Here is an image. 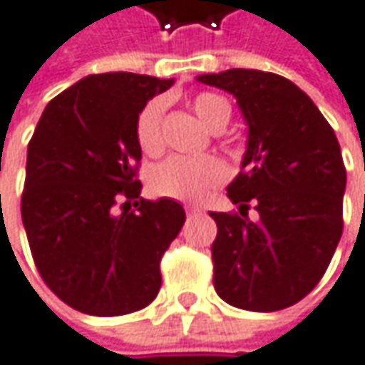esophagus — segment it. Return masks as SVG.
<instances>
[{
    "mask_svg": "<svg viewBox=\"0 0 365 365\" xmlns=\"http://www.w3.org/2000/svg\"><path fill=\"white\" fill-rule=\"evenodd\" d=\"M185 212H187V216H194V214L202 212V208L200 206H185Z\"/></svg>",
    "mask_w": 365,
    "mask_h": 365,
    "instance_id": "1",
    "label": "esophagus"
}]
</instances>
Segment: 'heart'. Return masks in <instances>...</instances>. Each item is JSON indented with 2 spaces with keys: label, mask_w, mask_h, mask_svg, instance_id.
<instances>
[{
  "label": "heart",
  "mask_w": 365,
  "mask_h": 365,
  "mask_svg": "<svg viewBox=\"0 0 365 365\" xmlns=\"http://www.w3.org/2000/svg\"><path fill=\"white\" fill-rule=\"evenodd\" d=\"M190 103L198 114V118L212 130L225 128L230 120V103L214 91H198L196 96H192ZM163 114H165L163 100L147 102L136 114V145L149 157H157L163 151ZM227 178H229V169L214 155H198V157L175 155L153 169L149 185L157 196L163 198L200 202Z\"/></svg>",
  "instance_id": "b5f03b06"
}]
</instances>
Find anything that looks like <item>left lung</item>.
Returning <instances> with one entry per match:
<instances>
[{
  "mask_svg": "<svg viewBox=\"0 0 365 365\" xmlns=\"http://www.w3.org/2000/svg\"><path fill=\"white\" fill-rule=\"evenodd\" d=\"M198 79L230 91L249 124L243 169L227 187L239 212H210L214 290L237 309H288L325 276L343 232L339 140L282 75L229 69ZM251 205L257 221L248 220Z\"/></svg>",
  "mask_w": 365,
  "mask_h": 365,
  "instance_id": "8db88e82",
  "label": "left lung"
}]
</instances>
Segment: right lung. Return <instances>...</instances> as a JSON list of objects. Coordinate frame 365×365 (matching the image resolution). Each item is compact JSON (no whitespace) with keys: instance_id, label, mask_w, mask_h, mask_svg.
<instances>
[{"instance_id":"obj_1","label":"right lung","mask_w":365,"mask_h":365,"mask_svg":"<svg viewBox=\"0 0 365 365\" xmlns=\"http://www.w3.org/2000/svg\"><path fill=\"white\" fill-rule=\"evenodd\" d=\"M171 83L126 71L89 75L48 102L28 143L22 222L32 259L79 312L130 314L159 294L161 257L185 212L175 200L140 196L135 120Z\"/></svg>"}]
</instances>
